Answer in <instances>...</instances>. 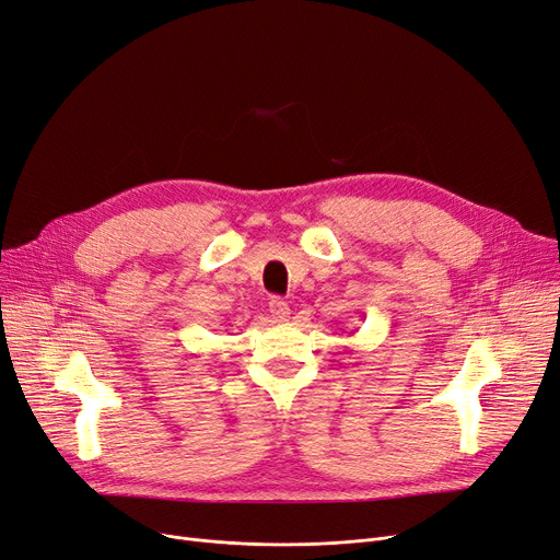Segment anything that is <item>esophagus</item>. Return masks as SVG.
Masks as SVG:
<instances>
[{"mask_svg":"<svg viewBox=\"0 0 560 560\" xmlns=\"http://www.w3.org/2000/svg\"><path fill=\"white\" fill-rule=\"evenodd\" d=\"M270 313H272V318L279 320V323H283V320L290 318L288 304H285L283 300H279V298H272V302H270Z\"/></svg>","mask_w":560,"mask_h":560,"instance_id":"obj_1","label":"esophagus"}]
</instances>
